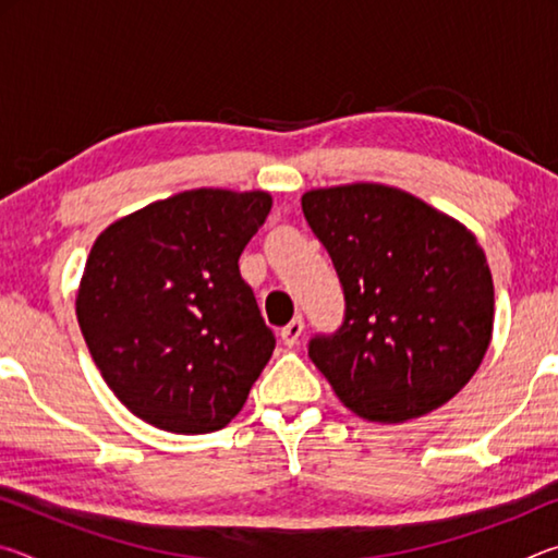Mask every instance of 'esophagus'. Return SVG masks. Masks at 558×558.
Returning a JSON list of instances; mask_svg holds the SVG:
<instances>
[{
	"label": "esophagus",
	"mask_w": 558,
	"mask_h": 558,
	"mask_svg": "<svg viewBox=\"0 0 558 558\" xmlns=\"http://www.w3.org/2000/svg\"><path fill=\"white\" fill-rule=\"evenodd\" d=\"M302 329H305V323H302V317H295V319H292L290 325H286V327L280 329V339H282V344H286V347H295V344L300 342Z\"/></svg>",
	"instance_id": "esophagus-1"
}]
</instances>
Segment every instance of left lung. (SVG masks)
<instances>
[{"mask_svg":"<svg viewBox=\"0 0 558 558\" xmlns=\"http://www.w3.org/2000/svg\"><path fill=\"white\" fill-rule=\"evenodd\" d=\"M302 214L344 290V325L310 342L337 399L374 423L448 403L493 339V272L475 233L376 182L310 189Z\"/></svg>","mask_w":558,"mask_h":558,"instance_id":"8db88e82","label":"left lung"}]
</instances>
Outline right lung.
I'll use <instances>...</instances> for the list:
<instances>
[{
  "label": "right lung",
  "mask_w": 558,
  "mask_h": 558,
  "mask_svg": "<svg viewBox=\"0 0 558 558\" xmlns=\"http://www.w3.org/2000/svg\"><path fill=\"white\" fill-rule=\"evenodd\" d=\"M270 206L260 189H189L93 243L75 315L110 391L149 426L182 436L229 426L268 364L276 337L239 258Z\"/></svg>",
  "instance_id": "add662e5"
}]
</instances>
